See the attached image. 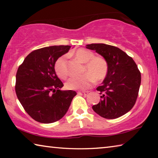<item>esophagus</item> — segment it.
I'll use <instances>...</instances> for the list:
<instances>
[{"label":"esophagus","mask_w":158,"mask_h":158,"mask_svg":"<svg viewBox=\"0 0 158 158\" xmlns=\"http://www.w3.org/2000/svg\"><path fill=\"white\" fill-rule=\"evenodd\" d=\"M77 93H78L79 95L86 96L88 94H89V92H88V91H83V92H78Z\"/></svg>","instance_id":"34e87169"}]
</instances>
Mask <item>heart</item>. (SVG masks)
Here are the masks:
<instances>
[{"label":"heart","mask_w":158,"mask_h":158,"mask_svg":"<svg viewBox=\"0 0 158 158\" xmlns=\"http://www.w3.org/2000/svg\"><path fill=\"white\" fill-rule=\"evenodd\" d=\"M73 56L84 65V75L79 77H71L66 82L65 86L69 90H85L91 86L95 81L105 79L108 72V63L105 58L94 56L93 53L85 49H79L73 53ZM54 69L60 78L67 77L65 69V56H62L56 61Z\"/></svg>","instance_id":"heart-1"}]
</instances>
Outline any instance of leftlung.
<instances>
[{
    "label": "left lung",
    "instance_id": "8db88e82",
    "mask_svg": "<svg viewBox=\"0 0 158 158\" xmlns=\"http://www.w3.org/2000/svg\"><path fill=\"white\" fill-rule=\"evenodd\" d=\"M108 63V72L101 85L98 105L92 108L95 113L107 119L122 116L130 111L137 100L141 84V73L137 64L126 53L116 47L105 44H87Z\"/></svg>",
    "mask_w": 158,
    "mask_h": 158
}]
</instances>
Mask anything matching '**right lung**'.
<instances>
[{
  "mask_svg": "<svg viewBox=\"0 0 158 158\" xmlns=\"http://www.w3.org/2000/svg\"><path fill=\"white\" fill-rule=\"evenodd\" d=\"M70 47L59 45L35 50L19 67L16 94L23 109L35 121L52 123L62 118L77 95L74 90L60 89L63 84L54 69L56 61L68 52Z\"/></svg>",
  "mask_w": 158,
  "mask_h": 158,
  "instance_id": "1",
  "label": "right lung"
}]
</instances>
